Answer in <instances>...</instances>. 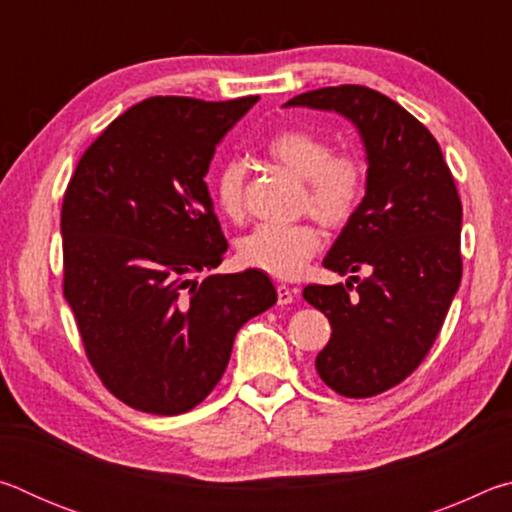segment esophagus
Returning a JSON list of instances; mask_svg holds the SVG:
<instances>
[{"label":"esophagus","instance_id":"esophagus-1","mask_svg":"<svg viewBox=\"0 0 512 512\" xmlns=\"http://www.w3.org/2000/svg\"><path fill=\"white\" fill-rule=\"evenodd\" d=\"M277 305H291L293 298H296V289L287 287V284H277Z\"/></svg>","mask_w":512,"mask_h":512}]
</instances>
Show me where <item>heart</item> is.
I'll list each match as a JSON object with an SVG mask.
<instances>
[{
    "label": "heart",
    "mask_w": 512,
    "mask_h": 512,
    "mask_svg": "<svg viewBox=\"0 0 512 512\" xmlns=\"http://www.w3.org/2000/svg\"><path fill=\"white\" fill-rule=\"evenodd\" d=\"M275 164L302 180L300 212L316 216L327 228H345L359 214L368 194V162L357 149H334L329 137L307 128H284L266 142ZM248 169L228 160L216 171L214 198L232 221L248 212ZM323 246L316 223H262L239 246L241 262L273 277H298Z\"/></svg>",
    "instance_id": "1"
}]
</instances>
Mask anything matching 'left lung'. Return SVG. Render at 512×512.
Wrapping results in <instances>:
<instances>
[{
	"label": "left lung",
	"instance_id": "8db88e82",
	"mask_svg": "<svg viewBox=\"0 0 512 512\" xmlns=\"http://www.w3.org/2000/svg\"><path fill=\"white\" fill-rule=\"evenodd\" d=\"M287 106L341 112L366 144V201L323 266L368 277L307 284L302 296L332 325L320 379L343 397L379 395L420 366L445 323L463 275L461 196L436 137L386 94L336 85Z\"/></svg>",
	"mask_w": 512,
	"mask_h": 512
}]
</instances>
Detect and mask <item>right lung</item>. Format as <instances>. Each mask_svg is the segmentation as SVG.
Masks as SVG:
<instances>
[{
    "label": "right lung",
    "instance_id": "add662e5",
    "mask_svg": "<svg viewBox=\"0 0 512 512\" xmlns=\"http://www.w3.org/2000/svg\"><path fill=\"white\" fill-rule=\"evenodd\" d=\"M255 101L144 99L88 146L67 183L65 298L101 384L137 411L201 404L237 329L277 300L255 268L194 280L228 250L203 178Z\"/></svg>",
    "mask_w": 512,
    "mask_h": 512
}]
</instances>
